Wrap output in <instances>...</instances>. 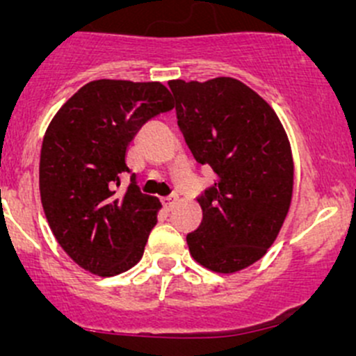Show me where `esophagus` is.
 <instances>
[{"label": "esophagus", "mask_w": 356, "mask_h": 356, "mask_svg": "<svg viewBox=\"0 0 356 356\" xmlns=\"http://www.w3.org/2000/svg\"><path fill=\"white\" fill-rule=\"evenodd\" d=\"M161 203H163V207L167 208V210H172V208L179 203V198L175 195H172L167 196V198H161Z\"/></svg>", "instance_id": "esophagus-1"}]
</instances>
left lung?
Here are the masks:
<instances>
[{
    "label": "left lung",
    "instance_id": "left-lung-1",
    "mask_svg": "<svg viewBox=\"0 0 356 356\" xmlns=\"http://www.w3.org/2000/svg\"><path fill=\"white\" fill-rule=\"evenodd\" d=\"M168 86L193 156L215 172V184L198 198L203 220L186 238L189 253L208 270L234 274L267 253L289 211L288 134L274 108L238 79Z\"/></svg>",
    "mask_w": 356,
    "mask_h": 356
}]
</instances>
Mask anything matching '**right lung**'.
<instances>
[{
    "mask_svg": "<svg viewBox=\"0 0 356 356\" xmlns=\"http://www.w3.org/2000/svg\"><path fill=\"white\" fill-rule=\"evenodd\" d=\"M174 108L161 82L99 79L82 86L46 129L39 160V191L46 220L63 251L84 270L111 277L134 267L156 225L161 203L143 195L125 152L136 132Z\"/></svg>",
    "mask_w": 356,
    "mask_h": 356,
    "instance_id": "add662e5",
    "label": "right lung"
}]
</instances>
